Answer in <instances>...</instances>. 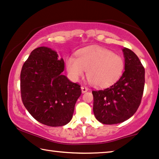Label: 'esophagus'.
I'll return each mask as SVG.
<instances>
[{
	"instance_id": "34e87169",
	"label": "esophagus",
	"mask_w": 159,
	"mask_h": 159,
	"mask_svg": "<svg viewBox=\"0 0 159 159\" xmlns=\"http://www.w3.org/2000/svg\"><path fill=\"white\" fill-rule=\"evenodd\" d=\"M89 89L87 88L86 86H81V91H82V93H86V91H88Z\"/></svg>"
}]
</instances>
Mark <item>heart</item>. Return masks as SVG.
<instances>
[{
  "label": "heart",
  "instance_id": "1",
  "mask_svg": "<svg viewBox=\"0 0 159 159\" xmlns=\"http://www.w3.org/2000/svg\"><path fill=\"white\" fill-rule=\"evenodd\" d=\"M67 71L71 79L77 81L87 71L89 81L97 87L115 84L122 76L125 61L120 55L99 46H91L79 51L76 57L66 60Z\"/></svg>",
  "mask_w": 159,
  "mask_h": 159
}]
</instances>
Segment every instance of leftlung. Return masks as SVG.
Segmentation results:
<instances>
[{"instance_id":"8db88e82","label":"left lung","mask_w":159,"mask_h":159,"mask_svg":"<svg viewBox=\"0 0 159 159\" xmlns=\"http://www.w3.org/2000/svg\"><path fill=\"white\" fill-rule=\"evenodd\" d=\"M125 71L120 79L104 90L93 91V111L105 125L121 123L130 118L140 104L145 85V69L128 48L122 49Z\"/></svg>"}]
</instances>
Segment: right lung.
Listing matches in <instances>:
<instances>
[{
  "mask_svg": "<svg viewBox=\"0 0 159 159\" xmlns=\"http://www.w3.org/2000/svg\"><path fill=\"white\" fill-rule=\"evenodd\" d=\"M63 59L57 52L39 47L31 52L21 72V93L24 107L40 123L63 126L73 117L81 94L80 86L62 75Z\"/></svg>",
  "mask_w": 159,
  "mask_h": 159,
  "instance_id": "obj_1",
  "label": "right lung"
}]
</instances>
